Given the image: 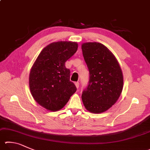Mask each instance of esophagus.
I'll return each mask as SVG.
<instances>
[{
	"mask_svg": "<svg viewBox=\"0 0 150 150\" xmlns=\"http://www.w3.org/2000/svg\"><path fill=\"white\" fill-rule=\"evenodd\" d=\"M75 84L76 87H77V88H79V82H75Z\"/></svg>",
	"mask_w": 150,
	"mask_h": 150,
	"instance_id": "esophagus-1",
	"label": "esophagus"
}]
</instances>
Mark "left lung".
Wrapping results in <instances>:
<instances>
[{"mask_svg":"<svg viewBox=\"0 0 150 150\" xmlns=\"http://www.w3.org/2000/svg\"><path fill=\"white\" fill-rule=\"evenodd\" d=\"M89 71L88 85L82 94L84 107L90 112L100 113L117 101L123 87V76L117 60L109 49L99 42L81 46Z\"/></svg>","mask_w":150,"mask_h":150,"instance_id":"left-lung-1","label":"left lung"}]
</instances>
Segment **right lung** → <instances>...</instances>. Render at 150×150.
<instances>
[{"label": "right lung", "instance_id": "add662e5", "mask_svg": "<svg viewBox=\"0 0 150 150\" xmlns=\"http://www.w3.org/2000/svg\"><path fill=\"white\" fill-rule=\"evenodd\" d=\"M75 42L58 41L42 49L33 65L29 84L31 95L39 105L56 111L63 108L77 91L65 66L77 50Z\"/></svg>", "mask_w": 150, "mask_h": 150}]
</instances>
